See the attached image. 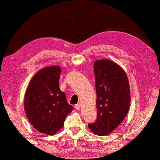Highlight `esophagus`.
Wrapping results in <instances>:
<instances>
[{
  "instance_id": "esophagus-1",
  "label": "esophagus",
  "mask_w": 160,
  "mask_h": 160,
  "mask_svg": "<svg viewBox=\"0 0 160 160\" xmlns=\"http://www.w3.org/2000/svg\"><path fill=\"white\" fill-rule=\"evenodd\" d=\"M80 107H81V106H80V104L78 103V104H77L76 106H75V108L77 109V110H79V109L80 108Z\"/></svg>"
}]
</instances>
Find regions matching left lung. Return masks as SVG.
<instances>
[{
    "label": "left lung",
    "mask_w": 160,
    "mask_h": 160,
    "mask_svg": "<svg viewBox=\"0 0 160 160\" xmlns=\"http://www.w3.org/2000/svg\"><path fill=\"white\" fill-rule=\"evenodd\" d=\"M98 118L88 128L99 136L108 134L122 122L131 102L128 77L116 62L101 59L94 62Z\"/></svg>",
    "instance_id": "8db88e82"
}]
</instances>
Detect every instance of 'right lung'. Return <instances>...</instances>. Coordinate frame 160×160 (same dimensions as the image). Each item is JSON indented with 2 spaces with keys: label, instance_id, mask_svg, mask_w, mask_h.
<instances>
[{
  "label": "right lung",
  "instance_id": "1",
  "mask_svg": "<svg viewBox=\"0 0 160 160\" xmlns=\"http://www.w3.org/2000/svg\"><path fill=\"white\" fill-rule=\"evenodd\" d=\"M61 68L46 66L30 80L24 96V110L32 126L41 134L53 135L62 128L66 117L73 110L65 93L60 91Z\"/></svg>",
  "mask_w": 160,
  "mask_h": 160
}]
</instances>
